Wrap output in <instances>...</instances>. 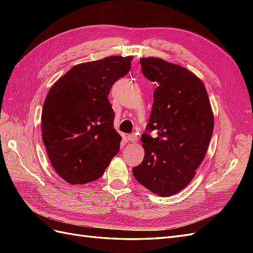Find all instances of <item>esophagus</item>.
Instances as JSON below:
<instances>
[{
  "instance_id": "obj_1",
  "label": "esophagus",
  "mask_w": 253,
  "mask_h": 253,
  "mask_svg": "<svg viewBox=\"0 0 253 253\" xmlns=\"http://www.w3.org/2000/svg\"><path fill=\"white\" fill-rule=\"evenodd\" d=\"M127 139H128V141H131V142H136L137 140H138V136H137L136 134H129L127 136Z\"/></svg>"
}]
</instances>
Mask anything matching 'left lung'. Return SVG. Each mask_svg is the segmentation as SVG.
<instances>
[{"mask_svg": "<svg viewBox=\"0 0 253 253\" xmlns=\"http://www.w3.org/2000/svg\"><path fill=\"white\" fill-rule=\"evenodd\" d=\"M142 73L156 82L144 157L133 168L136 180L162 197L186 188L194 178L211 140L214 116L203 81L192 72L164 59L140 58Z\"/></svg>", "mask_w": 253, "mask_h": 253, "instance_id": "left-lung-1", "label": "left lung"}]
</instances>
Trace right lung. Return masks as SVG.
Listing matches in <instances>:
<instances>
[{"instance_id": "add662e5", "label": "right lung", "mask_w": 253, "mask_h": 253, "mask_svg": "<svg viewBox=\"0 0 253 253\" xmlns=\"http://www.w3.org/2000/svg\"><path fill=\"white\" fill-rule=\"evenodd\" d=\"M132 56L75 65L50 87L42 110V139L53 170L71 185L101 177L121 136L108 96L131 70Z\"/></svg>"}]
</instances>
